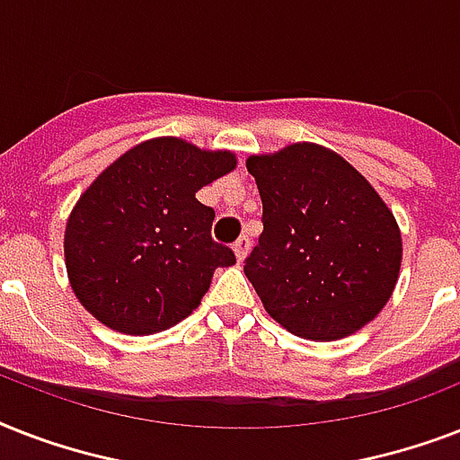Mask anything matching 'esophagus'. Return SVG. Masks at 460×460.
I'll use <instances>...</instances> for the list:
<instances>
[{
  "label": "esophagus",
  "instance_id": "esophagus-1",
  "mask_svg": "<svg viewBox=\"0 0 460 460\" xmlns=\"http://www.w3.org/2000/svg\"><path fill=\"white\" fill-rule=\"evenodd\" d=\"M248 251H251V238L241 236L236 243H234V252H236L238 262H243V260L248 258Z\"/></svg>",
  "mask_w": 460,
  "mask_h": 460
}]
</instances>
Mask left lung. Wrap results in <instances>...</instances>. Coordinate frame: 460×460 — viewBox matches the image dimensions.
<instances>
[{"mask_svg":"<svg viewBox=\"0 0 460 460\" xmlns=\"http://www.w3.org/2000/svg\"><path fill=\"white\" fill-rule=\"evenodd\" d=\"M262 198V234L243 272L291 334L336 341L392 298L401 231L363 173L327 147L294 143L245 162Z\"/></svg>","mask_w":460,"mask_h":460,"instance_id":"8db88e82","label":"left lung"}]
</instances>
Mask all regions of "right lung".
I'll use <instances>...</instances> for the list:
<instances>
[{
	"instance_id": "1",
	"label": "right lung",
	"mask_w": 460,
	"mask_h": 460,
	"mask_svg": "<svg viewBox=\"0 0 460 460\" xmlns=\"http://www.w3.org/2000/svg\"><path fill=\"white\" fill-rule=\"evenodd\" d=\"M234 166V153L181 138L146 140L111 162L75 202L64 234L68 281L83 307L136 336L193 313L217 267L236 262L212 241L215 209L195 193Z\"/></svg>"
}]
</instances>
